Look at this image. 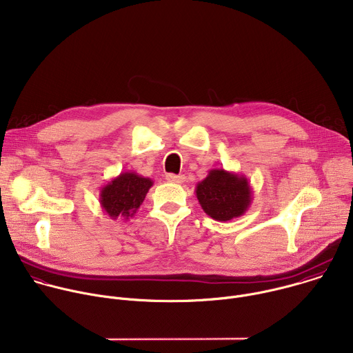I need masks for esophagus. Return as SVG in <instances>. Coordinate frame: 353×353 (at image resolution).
Here are the masks:
<instances>
[{
    "label": "esophagus",
    "instance_id": "1",
    "mask_svg": "<svg viewBox=\"0 0 353 353\" xmlns=\"http://www.w3.org/2000/svg\"><path fill=\"white\" fill-rule=\"evenodd\" d=\"M184 176L183 174H173V173H169V174H166V180L169 181V183H174V184H181V183H184Z\"/></svg>",
    "mask_w": 353,
    "mask_h": 353
}]
</instances>
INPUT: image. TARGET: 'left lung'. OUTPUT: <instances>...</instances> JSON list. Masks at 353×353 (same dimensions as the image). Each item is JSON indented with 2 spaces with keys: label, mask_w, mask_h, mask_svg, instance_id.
Returning a JSON list of instances; mask_svg holds the SVG:
<instances>
[{
  "label": "left lung",
  "mask_w": 353,
  "mask_h": 353,
  "mask_svg": "<svg viewBox=\"0 0 353 353\" xmlns=\"http://www.w3.org/2000/svg\"><path fill=\"white\" fill-rule=\"evenodd\" d=\"M201 208L219 222H228L245 214L253 201V191L244 174L212 169L195 187Z\"/></svg>",
  "instance_id": "left-lung-1"
}]
</instances>
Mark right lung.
<instances>
[{
	"label": "right lung",
	"instance_id": "add662e5",
	"mask_svg": "<svg viewBox=\"0 0 353 353\" xmlns=\"http://www.w3.org/2000/svg\"><path fill=\"white\" fill-rule=\"evenodd\" d=\"M152 185L154 180L135 172L120 173L100 188V207L110 219L128 221L137 214Z\"/></svg>",
	"mask_w": 353,
	"mask_h": 353
}]
</instances>
